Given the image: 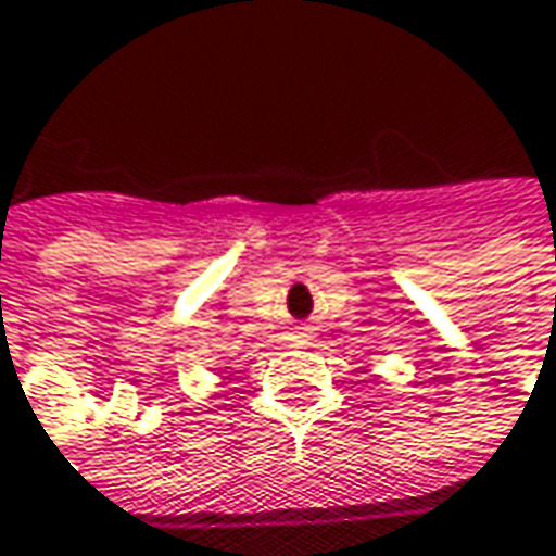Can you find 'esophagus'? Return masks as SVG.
Wrapping results in <instances>:
<instances>
[{
	"label": "esophagus",
	"instance_id": "esophagus-1",
	"mask_svg": "<svg viewBox=\"0 0 556 556\" xmlns=\"http://www.w3.org/2000/svg\"><path fill=\"white\" fill-rule=\"evenodd\" d=\"M305 337H308V333H299V337H295V340H299V343H305Z\"/></svg>",
	"mask_w": 556,
	"mask_h": 556
}]
</instances>
